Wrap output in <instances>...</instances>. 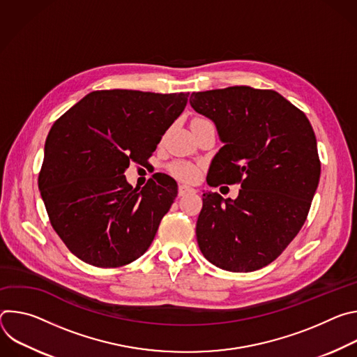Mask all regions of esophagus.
Returning <instances> with one entry per match:
<instances>
[{
  "label": "esophagus",
  "instance_id": "obj_1",
  "mask_svg": "<svg viewBox=\"0 0 357 357\" xmlns=\"http://www.w3.org/2000/svg\"><path fill=\"white\" fill-rule=\"evenodd\" d=\"M193 192H196V190H195L192 186H188V185H179V188H178L179 196H185V195L193 193Z\"/></svg>",
  "mask_w": 357,
  "mask_h": 357
}]
</instances>
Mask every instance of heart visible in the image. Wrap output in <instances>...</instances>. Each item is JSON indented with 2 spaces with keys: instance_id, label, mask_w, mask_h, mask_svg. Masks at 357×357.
Here are the masks:
<instances>
[{
  "instance_id": "1",
  "label": "heart",
  "mask_w": 357,
  "mask_h": 357,
  "mask_svg": "<svg viewBox=\"0 0 357 357\" xmlns=\"http://www.w3.org/2000/svg\"><path fill=\"white\" fill-rule=\"evenodd\" d=\"M172 172L181 178V179H185V181H193L196 178V168L189 165V164H185V162H176L172 165Z\"/></svg>"
}]
</instances>
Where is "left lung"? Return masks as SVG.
<instances>
[{"label": "left lung", "mask_w": 357, "mask_h": 357, "mask_svg": "<svg viewBox=\"0 0 357 357\" xmlns=\"http://www.w3.org/2000/svg\"><path fill=\"white\" fill-rule=\"evenodd\" d=\"M223 146L208 183H240L236 199L203 193L196 223L208 261L233 273L260 270L298 234L317 192L321 162L310 120L274 90L231 86L192 93Z\"/></svg>", "instance_id": "1"}]
</instances>
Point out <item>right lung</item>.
Masks as SVG:
<instances>
[{
	"label": "right lung",
	"instance_id": "right-lung-1",
	"mask_svg": "<svg viewBox=\"0 0 357 357\" xmlns=\"http://www.w3.org/2000/svg\"><path fill=\"white\" fill-rule=\"evenodd\" d=\"M189 93L98 90L50 128L38 185L50 225L82 261L113 268L141 257L178 195L169 175L139 190L124 172L142 164L181 116Z\"/></svg>",
	"mask_w": 357,
	"mask_h": 357
}]
</instances>
